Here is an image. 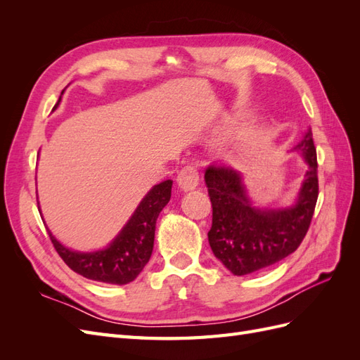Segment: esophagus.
I'll use <instances>...</instances> for the list:
<instances>
[{
	"label": "esophagus",
	"instance_id": "1",
	"mask_svg": "<svg viewBox=\"0 0 360 360\" xmlns=\"http://www.w3.org/2000/svg\"><path fill=\"white\" fill-rule=\"evenodd\" d=\"M200 176H198V169L193 165H188L180 169L179 176H177V183L179 186L183 191H192L198 186Z\"/></svg>",
	"mask_w": 360,
	"mask_h": 360
}]
</instances>
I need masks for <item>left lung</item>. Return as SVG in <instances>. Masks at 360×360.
<instances>
[{"label": "left lung", "mask_w": 360, "mask_h": 360, "mask_svg": "<svg viewBox=\"0 0 360 360\" xmlns=\"http://www.w3.org/2000/svg\"><path fill=\"white\" fill-rule=\"evenodd\" d=\"M296 150L308 171L296 204L287 209H257L250 202L242 174L224 165H210L204 180L213 207L209 243L214 257L236 276L276 264L296 250L308 233L319 198L317 151L311 129Z\"/></svg>", "instance_id": "8db88e82"}]
</instances>
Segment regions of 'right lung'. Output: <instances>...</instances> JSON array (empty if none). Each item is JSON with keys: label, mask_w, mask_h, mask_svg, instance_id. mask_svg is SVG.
I'll use <instances>...</instances> for the list:
<instances>
[{"label": "right lung", "mask_w": 360, "mask_h": 360, "mask_svg": "<svg viewBox=\"0 0 360 360\" xmlns=\"http://www.w3.org/2000/svg\"><path fill=\"white\" fill-rule=\"evenodd\" d=\"M60 101L61 97L53 110ZM171 180L151 188L123 230L106 249L94 252H76L63 246L48 230L51 242L64 263L81 276L106 284H129L143 271L153 252L156 221L171 198Z\"/></svg>", "instance_id": "add662e5"}]
</instances>
